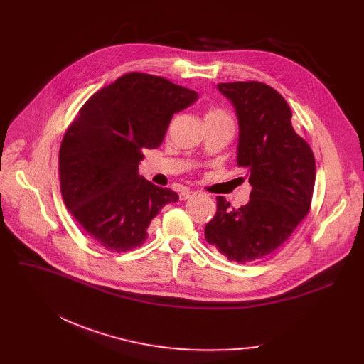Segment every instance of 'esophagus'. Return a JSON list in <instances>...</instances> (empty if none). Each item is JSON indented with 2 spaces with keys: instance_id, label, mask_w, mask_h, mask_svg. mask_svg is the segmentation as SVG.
<instances>
[{
  "instance_id": "34e87169",
  "label": "esophagus",
  "mask_w": 364,
  "mask_h": 364,
  "mask_svg": "<svg viewBox=\"0 0 364 364\" xmlns=\"http://www.w3.org/2000/svg\"><path fill=\"white\" fill-rule=\"evenodd\" d=\"M192 196H195V192H192V190H183V192L180 193V200H187Z\"/></svg>"
}]
</instances>
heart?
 Instances as JSON below:
<instances>
[{
    "label": "heart",
    "instance_id": "1",
    "mask_svg": "<svg viewBox=\"0 0 364 364\" xmlns=\"http://www.w3.org/2000/svg\"><path fill=\"white\" fill-rule=\"evenodd\" d=\"M206 117H217V118H228L227 114L223 112V110H220V109H209L208 110V113H206ZM230 119V118H228Z\"/></svg>",
    "mask_w": 364,
    "mask_h": 364
}]
</instances>
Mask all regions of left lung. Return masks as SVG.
<instances>
[{"label": "left lung", "mask_w": 364, "mask_h": 364, "mask_svg": "<svg viewBox=\"0 0 364 364\" xmlns=\"http://www.w3.org/2000/svg\"><path fill=\"white\" fill-rule=\"evenodd\" d=\"M235 106L239 121V180L252 186L250 202L232 208L217 196V213L205 225V239L236 262L274 252L309 214L316 161L313 150L295 132L289 105L270 85L247 81L218 84Z\"/></svg>", "instance_id": "left-lung-1"}]
</instances>
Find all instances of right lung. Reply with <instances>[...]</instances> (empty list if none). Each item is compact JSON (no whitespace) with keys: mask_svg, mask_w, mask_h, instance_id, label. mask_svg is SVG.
Masks as SVG:
<instances>
[{"mask_svg":"<svg viewBox=\"0 0 364 364\" xmlns=\"http://www.w3.org/2000/svg\"><path fill=\"white\" fill-rule=\"evenodd\" d=\"M198 92L161 76L129 72L85 102L69 125L59 153L66 208L105 250L141 246L161 209L178 195L139 176L144 149L161 146L172 114Z\"/></svg>","mask_w":364,"mask_h":364,"instance_id":"1","label":"right lung"}]
</instances>
